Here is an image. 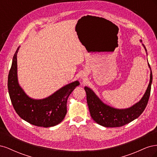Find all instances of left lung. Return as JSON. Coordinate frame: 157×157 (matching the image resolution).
Returning <instances> with one entry per match:
<instances>
[{
    "label": "left lung",
    "instance_id": "left-lung-1",
    "mask_svg": "<svg viewBox=\"0 0 157 157\" xmlns=\"http://www.w3.org/2000/svg\"><path fill=\"white\" fill-rule=\"evenodd\" d=\"M144 48H145V46ZM149 66L150 67L149 64ZM152 80L153 75L151 70L150 82L144 97L134 106L126 109H117L106 105L101 102L91 89L85 86L87 103L92 119L99 125L113 128L122 126L139 117L145 110L148 103Z\"/></svg>",
    "mask_w": 157,
    "mask_h": 157
}]
</instances>
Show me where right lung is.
I'll list each match as a JSON object with an SVG mask.
<instances>
[{
    "label": "right lung",
    "instance_id": "obj_1",
    "mask_svg": "<svg viewBox=\"0 0 157 157\" xmlns=\"http://www.w3.org/2000/svg\"><path fill=\"white\" fill-rule=\"evenodd\" d=\"M13 57L8 78V88L13 109L22 119L40 127L58 124L67 113V101L73 90L79 85L75 81L66 85L48 98L35 100L28 97L19 86L17 78V54Z\"/></svg>",
    "mask_w": 157,
    "mask_h": 157
}]
</instances>
